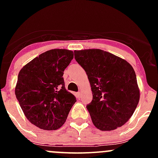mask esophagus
<instances>
[{
    "mask_svg": "<svg viewBox=\"0 0 158 158\" xmlns=\"http://www.w3.org/2000/svg\"><path fill=\"white\" fill-rule=\"evenodd\" d=\"M80 95H81V92H78L77 93H76V96H77L78 98H80Z\"/></svg>",
    "mask_w": 158,
    "mask_h": 158,
    "instance_id": "esophagus-1",
    "label": "esophagus"
}]
</instances>
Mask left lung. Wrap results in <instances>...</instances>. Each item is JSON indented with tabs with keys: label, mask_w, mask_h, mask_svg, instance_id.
I'll use <instances>...</instances> for the list:
<instances>
[{
	"label": "left lung",
	"mask_w": 158,
	"mask_h": 158,
	"mask_svg": "<svg viewBox=\"0 0 158 158\" xmlns=\"http://www.w3.org/2000/svg\"><path fill=\"white\" fill-rule=\"evenodd\" d=\"M92 87V100L86 106L92 122L101 131L125 125L140 98L133 67L123 59L98 49L74 51Z\"/></svg>",
	"instance_id": "left-lung-1"
}]
</instances>
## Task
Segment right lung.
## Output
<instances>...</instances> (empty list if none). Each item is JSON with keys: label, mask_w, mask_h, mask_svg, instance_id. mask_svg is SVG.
Returning a JSON list of instances; mask_svg holds the SVG:
<instances>
[{"label": "right lung", "mask_w": 158, "mask_h": 158, "mask_svg": "<svg viewBox=\"0 0 158 158\" xmlns=\"http://www.w3.org/2000/svg\"><path fill=\"white\" fill-rule=\"evenodd\" d=\"M73 52L54 49L43 52L18 74L15 95L27 118L38 128L56 130L66 122L76 102L65 88L63 72Z\"/></svg>", "instance_id": "1"}]
</instances>
